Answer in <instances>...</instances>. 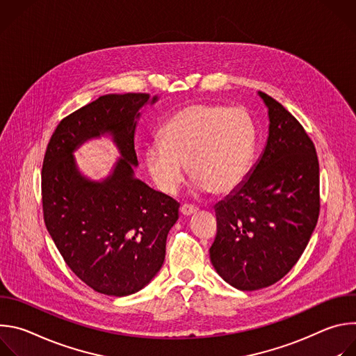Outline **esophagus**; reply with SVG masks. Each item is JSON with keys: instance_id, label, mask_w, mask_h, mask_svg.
Returning a JSON list of instances; mask_svg holds the SVG:
<instances>
[{"instance_id": "34e87169", "label": "esophagus", "mask_w": 356, "mask_h": 356, "mask_svg": "<svg viewBox=\"0 0 356 356\" xmlns=\"http://www.w3.org/2000/svg\"><path fill=\"white\" fill-rule=\"evenodd\" d=\"M180 213H181L183 216L188 217V216L195 214V213H197V209H195V207H193V206H188V204H183V206L180 207Z\"/></svg>"}]
</instances>
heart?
I'll return each mask as SVG.
<instances>
[{
	"instance_id": "heart-1",
	"label": "heart",
	"mask_w": 356,
	"mask_h": 356,
	"mask_svg": "<svg viewBox=\"0 0 356 356\" xmlns=\"http://www.w3.org/2000/svg\"><path fill=\"white\" fill-rule=\"evenodd\" d=\"M257 127L241 108L193 104L175 113L161 129V142L143 152L149 177L165 194H176L186 177L197 193L229 194L248 179L257 150Z\"/></svg>"
}]
</instances>
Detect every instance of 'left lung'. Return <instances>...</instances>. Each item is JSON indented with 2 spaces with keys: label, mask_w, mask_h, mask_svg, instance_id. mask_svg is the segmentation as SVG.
<instances>
[{
  "label": "left lung",
  "mask_w": 356,
  "mask_h": 356,
  "mask_svg": "<svg viewBox=\"0 0 356 356\" xmlns=\"http://www.w3.org/2000/svg\"><path fill=\"white\" fill-rule=\"evenodd\" d=\"M269 135L246 181L216 206L210 248L217 273L232 287L258 290L297 264L318 221L320 166L313 140L268 94Z\"/></svg>",
  "instance_id": "8db88e82"
}]
</instances>
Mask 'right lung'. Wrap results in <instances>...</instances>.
Instances as JSON below:
<instances>
[{"instance_id":"right-lung-1","label":"right lung","mask_w":356,"mask_h":356,"mask_svg":"<svg viewBox=\"0 0 356 356\" xmlns=\"http://www.w3.org/2000/svg\"><path fill=\"white\" fill-rule=\"evenodd\" d=\"M158 95L107 94L60 121L42 166L47 232L74 275L107 296L142 290L161 270L166 238L180 204L135 177V131L140 108ZM110 137L120 158L101 181L84 177L74 152L86 141Z\"/></svg>"}]
</instances>
